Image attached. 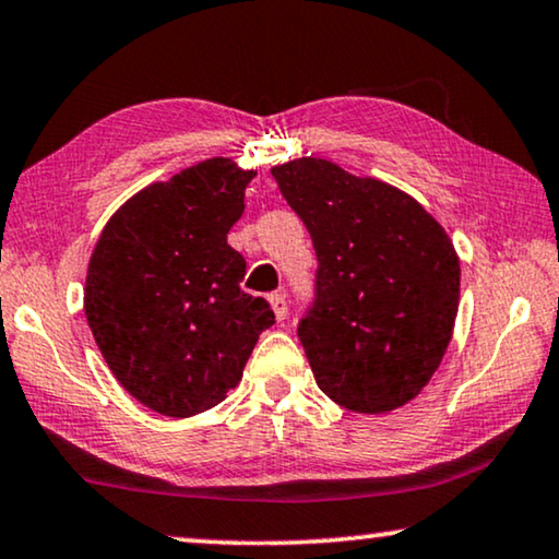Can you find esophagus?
<instances>
[{
	"label": "esophagus",
	"mask_w": 559,
	"mask_h": 559,
	"mask_svg": "<svg viewBox=\"0 0 559 559\" xmlns=\"http://www.w3.org/2000/svg\"><path fill=\"white\" fill-rule=\"evenodd\" d=\"M270 305H272V310H274V318H277L280 322L287 318V299H285V295L272 293L270 295Z\"/></svg>",
	"instance_id": "34e87169"
}]
</instances>
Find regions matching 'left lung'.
<instances>
[{"label":"left lung","instance_id":"1","mask_svg":"<svg viewBox=\"0 0 559 559\" xmlns=\"http://www.w3.org/2000/svg\"><path fill=\"white\" fill-rule=\"evenodd\" d=\"M318 254L297 335L320 391L355 414L408 403L439 368L459 310V257L406 193L322 158L272 171Z\"/></svg>","mask_w":559,"mask_h":559}]
</instances>
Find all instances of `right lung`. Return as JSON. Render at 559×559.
Listing matches in <instances>:
<instances>
[{"label": "right lung", "mask_w": 559, "mask_h": 559, "mask_svg": "<svg viewBox=\"0 0 559 559\" xmlns=\"http://www.w3.org/2000/svg\"><path fill=\"white\" fill-rule=\"evenodd\" d=\"M254 171L209 158L151 183L105 224L85 280V318L118 383L143 406L183 418L237 388L274 322L241 289L247 262L226 245Z\"/></svg>", "instance_id": "add662e5"}]
</instances>
